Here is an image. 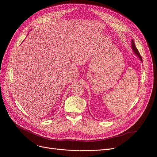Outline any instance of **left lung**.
<instances>
[{
	"label": "left lung",
	"instance_id": "1",
	"mask_svg": "<svg viewBox=\"0 0 157 157\" xmlns=\"http://www.w3.org/2000/svg\"><path fill=\"white\" fill-rule=\"evenodd\" d=\"M131 44H132V48H133V51H134V52L135 53V54L138 56V57H139V58L140 59V60L142 62V57H141V55H140V53H139V52L138 51V49H137V48H136V46H135V42H134V41L132 40V42H131Z\"/></svg>",
	"mask_w": 157,
	"mask_h": 157
}]
</instances>
